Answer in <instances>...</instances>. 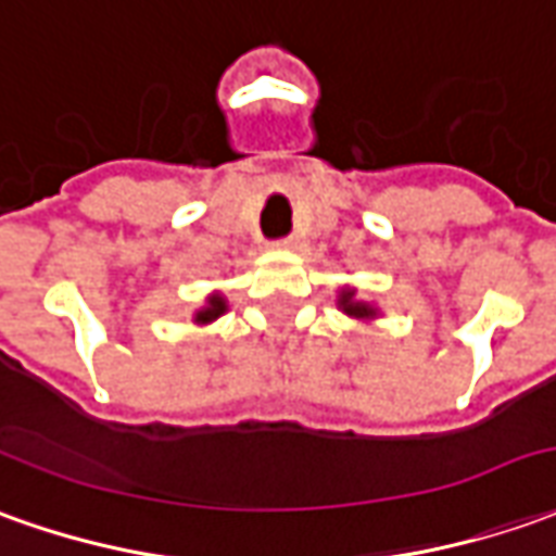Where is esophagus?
I'll list each match as a JSON object with an SVG mask.
<instances>
[{
	"mask_svg": "<svg viewBox=\"0 0 556 556\" xmlns=\"http://www.w3.org/2000/svg\"><path fill=\"white\" fill-rule=\"evenodd\" d=\"M271 248H278V251H290V248H296V241H293V239H281V241H271Z\"/></svg>",
	"mask_w": 556,
	"mask_h": 556,
	"instance_id": "1",
	"label": "esophagus"
}]
</instances>
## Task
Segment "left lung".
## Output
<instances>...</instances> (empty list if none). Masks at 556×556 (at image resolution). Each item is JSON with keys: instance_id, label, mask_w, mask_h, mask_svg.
Masks as SVG:
<instances>
[{"instance_id": "1", "label": "left lung", "mask_w": 556, "mask_h": 556, "mask_svg": "<svg viewBox=\"0 0 556 556\" xmlns=\"http://www.w3.org/2000/svg\"><path fill=\"white\" fill-rule=\"evenodd\" d=\"M336 305H339V312H342V315L354 317V320H363V324H369V320H375V317L381 315V312H378V305L359 300L357 287H339Z\"/></svg>"}]
</instances>
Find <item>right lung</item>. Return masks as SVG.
<instances>
[{
	"label": "right lung",
	"instance_id": "right-lung-1",
	"mask_svg": "<svg viewBox=\"0 0 556 556\" xmlns=\"http://www.w3.org/2000/svg\"><path fill=\"white\" fill-rule=\"evenodd\" d=\"M227 296H224L220 290H214V293L205 296V302L199 305L197 312H193V324H197V327H208V324H214L220 315H227Z\"/></svg>",
	"mask_w": 556,
	"mask_h": 556
}]
</instances>
